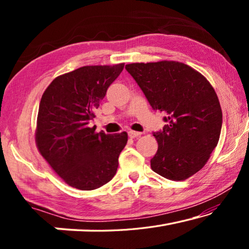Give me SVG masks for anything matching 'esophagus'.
Wrapping results in <instances>:
<instances>
[{"mask_svg":"<svg viewBox=\"0 0 249 249\" xmlns=\"http://www.w3.org/2000/svg\"><path fill=\"white\" fill-rule=\"evenodd\" d=\"M142 135V133L140 132H135V130H129L128 132V136L130 138H136V137H140Z\"/></svg>","mask_w":249,"mask_h":249,"instance_id":"esophagus-1","label":"esophagus"}]
</instances>
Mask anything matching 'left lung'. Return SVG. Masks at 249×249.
I'll use <instances>...</instances> for the list:
<instances>
[{
	"label": "left lung",
	"instance_id": "left-lung-1",
	"mask_svg": "<svg viewBox=\"0 0 249 249\" xmlns=\"http://www.w3.org/2000/svg\"><path fill=\"white\" fill-rule=\"evenodd\" d=\"M151 107L167 113L154 133L158 150L150 167L163 178H190L208 162L222 128V109L213 87L199 71L178 61L125 66Z\"/></svg>",
	"mask_w": 249,
	"mask_h": 249
}]
</instances>
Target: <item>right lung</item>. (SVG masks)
<instances>
[{
    "instance_id": "obj_1",
    "label": "right lung",
    "mask_w": 249,
    "mask_h": 249,
    "mask_svg": "<svg viewBox=\"0 0 249 249\" xmlns=\"http://www.w3.org/2000/svg\"><path fill=\"white\" fill-rule=\"evenodd\" d=\"M124 64L84 66L53 80L41 96L36 146L53 170L79 190H94L115 176L127 133H95L90 121Z\"/></svg>"
}]
</instances>
